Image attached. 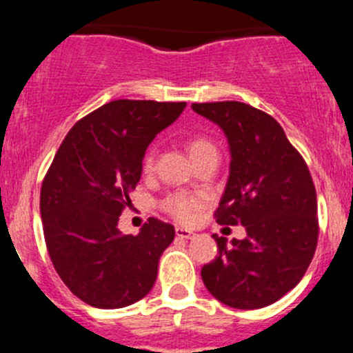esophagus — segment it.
Returning a JSON list of instances; mask_svg holds the SVG:
<instances>
[{"instance_id":"34e87169","label":"esophagus","mask_w":353,"mask_h":353,"mask_svg":"<svg viewBox=\"0 0 353 353\" xmlns=\"http://www.w3.org/2000/svg\"><path fill=\"white\" fill-rule=\"evenodd\" d=\"M176 236L179 237V239H194V236H196V234L191 232V230H188V229H183V227H177Z\"/></svg>"}]
</instances>
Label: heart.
Returning a JSON list of instances; mask_svg holds the SVG:
<instances>
[{"label": "heart", "instance_id": "b5f03b06", "mask_svg": "<svg viewBox=\"0 0 353 353\" xmlns=\"http://www.w3.org/2000/svg\"><path fill=\"white\" fill-rule=\"evenodd\" d=\"M208 147H212L208 141L193 140L190 145V152H191V155H194ZM152 165H154V157L147 155V159H145V169L147 170L152 169ZM201 206H203L201 198L190 196V194H183V193L170 194V196L163 201V208H165L167 212L174 216V219L179 220V222H184V223L193 222V220L196 219V215H198V212Z\"/></svg>", "mask_w": 353, "mask_h": 353}]
</instances>
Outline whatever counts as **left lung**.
<instances>
[{
    "mask_svg": "<svg viewBox=\"0 0 353 353\" xmlns=\"http://www.w3.org/2000/svg\"><path fill=\"white\" fill-rule=\"evenodd\" d=\"M191 109L215 123L229 143L230 165L216 222L243 225L244 239L216 237L219 256L201 268L210 294L236 309H259L301 282L318 244V201L304 159L285 131L243 102Z\"/></svg>",
    "mask_w": 353,
    "mask_h": 353,
    "instance_id": "1",
    "label": "left lung"
}]
</instances>
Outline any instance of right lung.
I'll list each match as a JSON object with an SVG mask.
<instances>
[{"instance_id":"obj_1","label":"right lung","mask_w":353,"mask_h":353,"mask_svg":"<svg viewBox=\"0 0 353 353\" xmlns=\"http://www.w3.org/2000/svg\"><path fill=\"white\" fill-rule=\"evenodd\" d=\"M186 102L112 101L78 121L44 177L41 216L49 256L66 287L99 309H119L154 287L170 223L148 219L138 236L117 229L141 177L148 145Z\"/></svg>"}]
</instances>
